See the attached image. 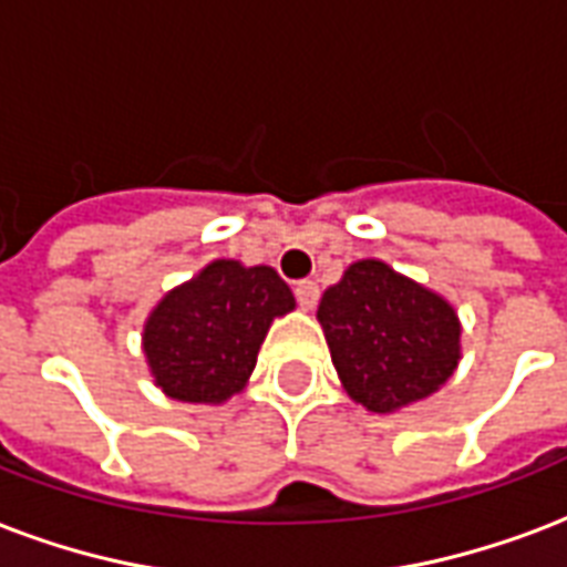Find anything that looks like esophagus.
<instances>
[{"label":"esophagus","instance_id":"obj_1","mask_svg":"<svg viewBox=\"0 0 567 567\" xmlns=\"http://www.w3.org/2000/svg\"><path fill=\"white\" fill-rule=\"evenodd\" d=\"M293 293H297V302H300L302 309H315V302H318V282L312 279H302V282L293 285Z\"/></svg>","mask_w":567,"mask_h":567}]
</instances>
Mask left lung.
Here are the masks:
<instances>
[{
  "mask_svg": "<svg viewBox=\"0 0 567 567\" xmlns=\"http://www.w3.org/2000/svg\"><path fill=\"white\" fill-rule=\"evenodd\" d=\"M318 321L348 395L371 413L427 399L461 360L455 309L374 258L323 291Z\"/></svg>",
  "mask_w": 567,
  "mask_h": 567,
  "instance_id": "obj_1",
  "label": "left lung"
}]
</instances>
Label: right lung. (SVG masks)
<instances>
[{
  "label": "right lung",
  "mask_w": 567,
  "mask_h": 567,
  "mask_svg": "<svg viewBox=\"0 0 567 567\" xmlns=\"http://www.w3.org/2000/svg\"><path fill=\"white\" fill-rule=\"evenodd\" d=\"M293 309L274 267L214 261L168 291L145 323V357L166 395L219 404L244 389L270 323Z\"/></svg>",
  "instance_id": "1"
}]
</instances>
